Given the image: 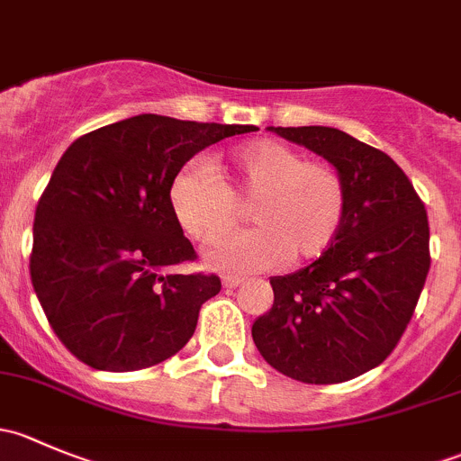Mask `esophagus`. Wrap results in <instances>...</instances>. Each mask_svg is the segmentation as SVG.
<instances>
[{
  "instance_id": "1",
  "label": "esophagus",
  "mask_w": 461,
  "mask_h": 461,
  "mask_svg": "<svg viewBox=\"0 0 461 461\" xmlns=\"http://www.w3.org/2000/svg\"><path fill=\"white\" fill-rule=\"evenodd\" d=\"M245 283V278H240V276H225L222 278V285L225 287H239V285H243Z\"/></svg>"
}]
</instances>
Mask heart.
Here are the masks:
<instances>
[{
  "label": "heart",
  "instance_id": "heart-1",
  "mask_svg": "<svg viewBox=\"0 0 461 461\" xmlns=\"http://www.w3.org/2000/svg\"><path fill=\"white\" fill-rule=\"evenodd\" d=\"M258 230L221 241L207 265L225 274H252L281 263H312L330 252L346 225L348 185L337 167L308 160L285 142H245L213 171L187 165L174 176L169 204L185 234L203 245L220 240L240 221V204Z\"/></svg>",
  "mask_w": 461,
  "mask_h": 461
}]
</instances>
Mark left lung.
Listing matches in <instances>:
<instances>
[{
	"label": "left lung",
	"instance_id": "left-lung-1",
	"mask_svg": "<svg viewBox=\"0 0 461 461\" xmlns=\"http://www.w3.org/2000/svg\"><path fill=\"white\" fill-rule=\"evenodd\" d=\"M332 162L348 185L337 243L308 267L274 276V303L252 325L272 368L303 384H341L384 364L430 269L426 207L402 167L332 127H269Z\"/></svg>",
	"mask_w": 461,
	"mask_h": 461
}]
</instances>
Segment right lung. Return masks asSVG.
Here are the masks:
<instances>
[{
	"instance_id": "obj_1",
	"label": "right lung",
	"mask_w": 461,
	"mask_h": 461,
	"mask_svg": "<svg viewBox=\"0 0 461 461\" xmlns=\"http://www.w3.org/2000/svg\"><path fill=\"white\" fill-rule=\"evenodd\" d=\"M257 131L142 113L64 151L32 222L31 281L50 328L95 370L129 373L192 339L216 274H167L196 260L169 204L174 176L209 144Z\"/></svg>"
}]
</instances>
